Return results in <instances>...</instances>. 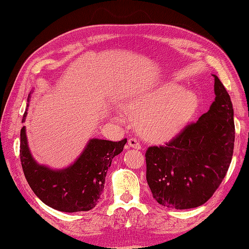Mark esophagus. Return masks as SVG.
Instances as JSON below:
<instances>
[{
    "label": "esophagus",
    "mask_w": 249,
    "mask_h": 249,
    "mask_svg": "<svg viewBox=\"0 0 249 249\" xmlns=\"http://www.w3.org/2000/svg\"><path fill=\"white\" fill-rule=\"evenodd\" d=\"M127 144H129V146H131L133 148H136V149L141 148L140 143L135 138H129V140H127Z\"/></svg>",
    "instance_id": "esophagus-1"
}]
</instances>
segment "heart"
Instances as JSON below:
<instances>
[{
  "label": "heart",
  "instance_id": "heart-1",
  "mask_svg": "<svg viewBox=\"0 0 249 249\" xmlns=\"http://www.w3.org/2000/svg\"><path fill=\"white\" fill-rule=\"evenodd\" d=\"M198 103V95L193 90L182 89L177 83H164L132 96L123 109L129 116L139 118L137 127L143 138L164 142L183 129Z\"/></svg>",
  "mask_w": 249,
  "mask_h": 249
}]
</instances>
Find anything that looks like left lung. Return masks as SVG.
Returning a JSON list of instances; mask_svg holds the SVG:
<instances>
[{
	"label": "left lung",
	"mask_w": 249,
	"mask_h": 249,
	"mask_svg": "<svg viewBox=\"0 0 249 249\" xmlns=\"http://www.w3.org/2000/svg\"><path fill=\"white\" fill-rule=\"evenodd\" d=\"M215 101L196 123L164 146L145 153L146 180L160 205L178 210L207 202L227 175L233 152L235 124L231 97L214 76Z\"/></svg>",
	"instance_id": "obj_1"
}]
</instances>
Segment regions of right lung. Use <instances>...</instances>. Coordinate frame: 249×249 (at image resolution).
Instances as JSON below:
<instances>
[{"mask_svg": "<svg viewBox=\"0 0 249 249\" xmlns=\"http://www.w3.org/2000/svg\"><path fill=\"white\" fill-rule=\"evenodd\" d=\"M27 110L21 123H25ZM125 143V138L118 142L90 139L73 164L55 170L33 159L28 146L26 126H22L19 149L21 167L29 186L47 206L66 213L89 211L95 207L103 193L112 159L123 152Z\"/></svg>", "mask_w": 249, "mask_h": 249, "instance_id": "add662e5", "label": "right lung"}]
</instances>
